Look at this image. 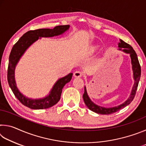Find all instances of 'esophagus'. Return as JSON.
<instances>
[{"instance_id":"34e87169","label":"esophagus","mask_w":146,"mask_h":146,"mask_svg":"<svg viewBox=\"0 0 146 146\" xmlns=\"http://www.w3.org/2000/svg\"><path fill=\"white\" fill-rule=\"evenodd\" d=\"M82 76V73L80 71H76L74 73V76H75V77L78 78V77H81Z\"/></svg>"}]
</instances>
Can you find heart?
<instances>
[{
	"mask_svg": "<svg viewBox=\"0 0 146 146\" xmlns=\"http://www.w3.org/2000/svg\"><path fill=\"white\" fill-rule=\"evenodd\" d=\"M95 49H96V48H95V47H93V48H92V49H93V51H95Z\"/></svg>",
	"mask_w": 146,
	"mask_h": 146,
	"instance_id": "1",
	"label": "heart"
}]
</instances>
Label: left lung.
I'll list each match as a JSON object with an SVG mask.
<instances>
[{
	"instance_id": "left-lung-1",
	"label": "left lung",
	"mask_w": 146,
	"mask_h": 146,
	"mask_svg": "<svg viewBox=\"0 0 146 146\" xmlns=\"http://www.w3.org/2000/svg\"><path fill=\"white\" fill-rule=\"evenodd\" d=\"M118 49L119 50H122L123 52L129 53L131 56V64H132V69L133 71V78L135 80V83L133 85V87L131 91V93L130 97L128 99L125 101L124 103L122 104L121 105H119L116 107L113 108H106L104 107H101V106H98L95 104H94L92 101L90 100L89 98L87 91H86V88L84 87V93L83 95V99L84 101L85 104L87 106V107L90 109L92 111L97 113L98 114L101 115H110L112 113H114L115 112L119 111L120 109H122L132 102L133 98H135L136 91H137L138 82H139L140 75H141V68H140V65L138 61V59L137 57V55L134 49L129 44L125 42L124 41L122 40H120V42L118 43Z\"/></svg>"
}]
</instances>
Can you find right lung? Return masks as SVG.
I'll list each match as a JSON object with an SVG mask.
<instances>
[{
	"label": "right lung",
	"mask_w": 146,
	"mask_h": 146,
	"mask_svg": "<svg viewBox=\"0 0 146 146\" xmlns=\"http://www.w3.org/2000/svg\"><path fill=\"white\" fill-rule=\"evenodd\" d=\"M70 28L69 25L57 26L53 29H38L30 30L24 34L12 48L9 57L8 68V81L15 96L24 106L33 110H43L52 107L60 98L62 88L70 82L73 73H70L56 81L49 95L40 99H31L24 96L16 86L15 80V69L20 58L32 44L39 37H52L64 33Z\"/></svg>",
	"instance_id": "obj_1"
}]
</instances>
